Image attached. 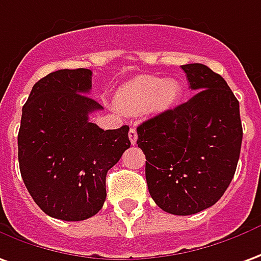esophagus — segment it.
I'll return each instance as SVG.
<instances>
[{"label": "esophagus", "instance_id": "34e87169", "mask_svg": "<svg viewBox=\"0 0 261 261\" xmlns=\"http://www.w3.org/2000/svg\"><path fill=\"white\" fill-rule=\"evenodd\" d=\"M128 138H130V141L133 145L137 143V130L134 127H131L130 131H128Z\"/></svg>", "mask_w": 261, "mask_h": 261}]
</instances>
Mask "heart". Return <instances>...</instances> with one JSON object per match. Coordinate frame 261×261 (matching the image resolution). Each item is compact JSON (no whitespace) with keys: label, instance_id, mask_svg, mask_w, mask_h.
Returning a JSON list of instances; mask_svg holds the SVG:
<instances>
[{"label":"heart","instance_id":"heart-1","mask_svg":"<svg viewBox=\"0 0 261 261\" xmlns=\"http://www.w3.org/2000/svg\"><path fill=\"white\" fill-rule=\"evenodd\" d=\"M181 87L175 79L155 76H138L125 83L116 94V106L128 114L149 113L158 114L175 105Z\"/></svg>","mask_w":261,"mask_h":261}]
</instances>
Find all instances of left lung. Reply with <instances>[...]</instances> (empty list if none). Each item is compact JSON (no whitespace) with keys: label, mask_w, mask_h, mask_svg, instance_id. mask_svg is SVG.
Returning <instances> with one entry per match:
<instances>
[{"label":"left lung","mask_w":261,"mask_h":261,"mask_svg":"<svg viewBox=\"0 0 261 261\" xmlns=\"http://www.w3.org/2000/svg\"><path fill=\"white\" fill-rule=\"evenodd\" d=\"M195 96L137 127L151 198L165 212L194 215L232 182L242 147L239 101L226 80L200 63L182 65Z\"/></svg>","instance_id":"8db88e82"}]
</instances>
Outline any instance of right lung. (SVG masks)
<instances>
[{"label": "right lung", "instance_id": "right-lung-1", "mask_svg": "<svg viewBox=\"0 0 261 261\" xmlns=\"http://www.w3.org/2000/svg\"><path fill=\"white\" fill-rule=\"evenodd\" d=\"M92 70L62 69L36 82L22 107L18 161L35 203L55 219L94 216L106 200V175L131 145L128 127L101 130L89 114Z\"/></svg>", "mask_w": 261, "mask_h": 261}]
</instances>
